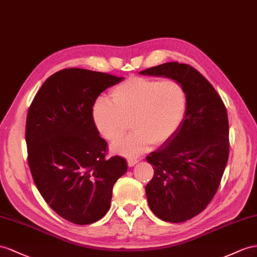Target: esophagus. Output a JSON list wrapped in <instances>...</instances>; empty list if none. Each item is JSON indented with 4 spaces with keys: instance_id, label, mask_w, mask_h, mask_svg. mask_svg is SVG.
Segmentation results:
<instances>
[{
    "instance_id": "1",
    "label": "esophagus",
    "mask_w": 257,
    "mask_h": 257,
    "mask_svg": "<svg viewBox=\"0 0 257 257\" xmlns=\"http://www.w3.org/2000/svg\"><path fill=\"white\" fill-rule=\"evenodd\" d=\"M127 162H128V166H129V167H133V166H135L136 164H137L138 162H139V161H138V160H133V159H129Z\"/></svg>"
}]
</instances>
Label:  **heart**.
I'll use <instances>...</instances> for the list:
<instances>
[{
	"label": "heart",
	"instance_id": "b5f03b06",
	"mask_svg": "<svg viewBox=\"0 0 257 257\" xmlns=\"http://www.w3.org/2000/svg\"><path fill=\"white\" fill-rule=\"evenodd\" d=\"M187 106V92L178 81L131 77L110 90L109 102L101 98L94 103L92 120L108 142L117 140L131 122L134 133L115 141L113 151L135 159L153 144L172 139L185 119Z\"/></svg>",
	"mask_w": 257,
	"mask_h": 257
}]
</instances>
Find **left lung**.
Wrapping results in <instances>:
<instances>
[{"mask_svg": "<svg viewBox=\"0 0 257 257\" xmlns=\"http://www.w3.org/2000/svg\"><path fill=\"white\" fill-rule=\"evenodd\" d=\"M140 74L172 78L187 92L178 131L147 156L154 176L146 187L149 206L159 218L186 221L206 208L219 187L229 156L227 109L207 79L188 64L165 63Z\"/></svg>", "mask_w": 257, "mask_h": 257, "instance_id": "1", "label": "left lung"}]
</instances>
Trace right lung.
<instances>
[{
  "label": "right lung",
  "instance_id": "add662e5",
  "mask_svg": "<svg viewBox=\"0 0 257 257\" xmlns=\"http://www.w3.org/2000/svg\"><path fill=\"white\" fill-rule=\"evenodd\" d=\"M123 80L100 71L67 68L50 76L28 109V165L39 192L54 212L77 225L108 212L113 187L126 160H107L92 107L104 90Z\"/></svg>",
  "mask_w": 257,
  "mask_h": 257
}]
</instances>
